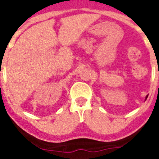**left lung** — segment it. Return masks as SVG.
Wrapping results in <instances>:
<instances>
[{
	"label": "left lung",
	"mask_w": 159,
	"mask_h": 159,
	"mask_svg": "<svg viewBox=\"0 0 159 159\" xmlns=\"http://www.w3.org/2000/svg\"><path fill=\"white\" fill-rule=\"evenodd\" d=\"M147 97H148V96H147V97H146V100H147Z\"/></svg>",
	"instance_id": "left-lung-1"
}]
</instances>
